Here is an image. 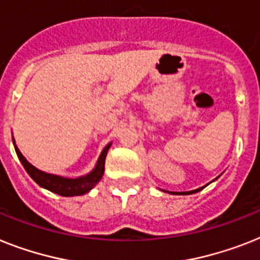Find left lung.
<instances>
[{
  "mask_svg": "<svg viewBox=\"0 0 260 260\" xmlns=\"http://www.w3.org/2000/svg\"><path fill=\"white\" fill-rule=\"evenodd\" d=\"M203 187L198 188V190H192V191H187V192H173V194H182V195H188V194H194V192H198L199 190H202Z\"/></svg>",
  "mask_w": 260,
  "mask_h": 260,
  "instance_id": "8db88e82",
  "label": "left lung"
}]
</instances>
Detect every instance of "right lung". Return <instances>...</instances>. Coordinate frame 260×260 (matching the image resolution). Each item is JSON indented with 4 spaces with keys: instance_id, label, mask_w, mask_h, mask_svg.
Listing matches in <instances>:
<instances>
[{
    "instance_id": "obj_1",
    "label": "right lung",
    "mask_w": 260,
    "mask_h": 260,
    "mask_svg": "<svg viewBox=\"0 0 260 260\" xmlns=\"http://www.w3.org/2000/svg\"><path fill=\"white\" fill-rule=\"evenodd\" d=\"M109 147H110V145H107L105 147L102 154L100 155V159L96 162L95 169L91 173L85 175V177H79L76 178V179H69V178H62L57 177V175H51V174H46L44 171L36 169V167L31 166L25 159V156L21 154L18 147L14 146L21 164L25 167L26 173L33 178V181L40 184L41 187L46 188V190H49L51 192H55V194L61 195V197H76V195L86 194L87 191H90L101 181V178H102L105 171V159H106V154Z\"/></svg>"
}]
</instances>
